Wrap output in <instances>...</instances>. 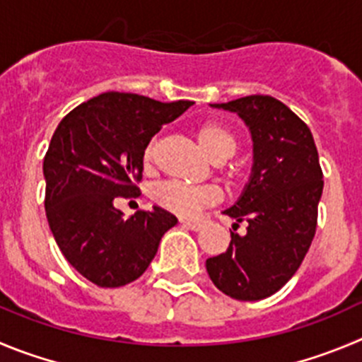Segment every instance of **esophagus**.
Returning a JSON list of instances; mask_svg holds the SVG:
<instances>
[{
	"instance_id": "1",
	"label": "esophagus",
	"mask_w": 362,
	"mask_h": 362,
	"mask_svg": "<svg viewBox=\"0 0 362 362\" xmlns=\"http://www.w3.org/2000/svg\"><path fill=\"white\" fill-rule=\"evenodd\" d=\"M182 225H184V227H187L189 230H194V232H198V230H202V227H204V223H200V221H191V219H182Z\"/></svg>"
}]
</instances>
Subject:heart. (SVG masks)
<instances>
[{"label":"heart","mask_w":362,"mask_h":362,"mask_svg":"<svg viewBox=\"0 0 362 362\" xmlns=\"http://www.w3.org/2000/svg\"><path fill=\"white\" fill-rule=\"evenodd\" d=\"M197 139L205 153L216 162L227 160L235 151V137L218 123H204L197 128ZM157 143L151 141L144 150V162H151ZM155 204L182 218H192L205 207L218 204L221 192L214 185H189L182 182H162L151 191Z\"/></svg>","instance_id":"1"}]
</instances>
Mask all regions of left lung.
<instances>
[{
  "mask_svg": "<svg viewBox=\"0 0 362 362\" xmlns=\"http://www.w3.org/2000/svg\"><path fill=\"white\" fill-rule=\"evenodd\" d=\"M235 112L248 127L253 164L248 184L225 214L248 223L230 230L227 252L207 259L216 288L241 302L272 296L302 264L313 243L323 173L309 127L276 98L253 94L211 105Z\"/></svg>",
  "mask_w": 362,
  "mask_h": 362,
  "instance_id": "1",
  "label": "left lung"
}]
</instances>
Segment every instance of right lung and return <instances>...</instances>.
<instances>
[{
	"instance_id": "add662e5",
	"label": "right lung",
	"mask_w": 362,
	"mask_h": 362,
	"mask_svg": "<svg viewBox=\"0 0 362 362\" xmlns=\"http://www.w3.org/2000/svg\"><path fill=\"white\" fill-rule=\"evenodd\" d=\"M191 105L110 90L71 110L53 134L42 165L49 228L67 262L100 288L139 279L178 223L160 207L124 218L114 200L139 194L151 137Z\"/></svg>"
}]
</instances>
